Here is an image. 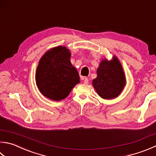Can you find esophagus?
Listing matches in <instances>:
<instances>
[{
  "mask_svg": "<svg viewBox=\"0 0 156 156\" xmlns=\"http://www.w3.org/2000/svg\"><path fill=\"white\" fill-rule=\"evenodd\" d=\"M82 80H84V83L85 84H87L88 83V79L87 78H82Z\"/></svg>",
  "mask_w": 156,
  "mask_h": 156,
  "instance_id": "esophagus-1",
  "label": "esophagus"
}]
</instances>
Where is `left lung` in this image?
<instances>
[{"instance_id":"obj_1","label":"left lung","mask_w":156,"mask_h":156,"mask_svg":"<svg viewBox=\"0 0 156 156\" xmlns=\"http://www.w3.org/2000/svg\"><path fill=\"white\" fill-rule=\"evenodd\" d=\"M97 76L93 80V86L97 94L104 99L116 98L126 84V76L116 56L108 61L103 59L97 70Z\"/></svg>"}]
</instances>
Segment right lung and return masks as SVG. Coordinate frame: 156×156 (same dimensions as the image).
I'll return each mask as SVG.
<instances>
[{
  "mask_svg": "<svg viewBox=\"0 0 156 156\" xmlns=\"http://www.w3.org/2000/svg\"><path fill=\"white\" fill-rule=\"evenodd\" d=\"M71 53L66 47L52 48L42 55L36 68V83L44 97L62 100L80 82L78 72L70 62Z\"/></svg>",
  "mask_w": 156,
  "mask_h": 156,
  "instance_id": "right-lung-1",
  "label": "right lung"
}]
</instances>
